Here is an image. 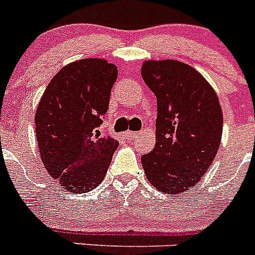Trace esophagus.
<instances>
[{
    "label": "esophagus",
    "mask_w": 255,
    "mask_h": 255,
    "mask_svg": "<svg viewBox=\"0 0 255 255\" xmlns=\"http://www.w3.org/2000/svg\"><path fill=\"white\" fill-rule=\"evenodd\" d=\"M125 135L128 136L129 139H135L139 136V132H134V131H126Z\"/></svg>",
    "instance_id": "obj_1"
}]
</instances>
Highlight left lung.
Listing matches in <instances>:
<instances>
[{
  "label": "left lung",
  "instance_id": "obj_1",
  "mask_svg": "<svg viewBox=\"0 0 255 255\" xmlns=\"http://www.w3.org/2000/svg\"><path fill=\"white\" fill-rule=\"evenodd\" d=\"M141 76L157 97V143L141 157L144 172L157 190L181 193L199 182L217 154L220 102L206 79L179 61H145Z\"/></svg>",
  "mask_w": 255,
  "mask_h": 255
}]
</instances>
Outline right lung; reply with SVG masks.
<instances>
[{
	"label": "right lung",
	"instance_id": "right-lung-1",
	"mask_svg": "<svg viewBox=\"0 0 255 255\" xmlns=\"http://www.w3.org/2000/svg\"><path fill=\"white\" fill-rule=\"evenodd\" d=\"M116 79L117 67L107 61H75L56 74L38 106L39 154L49 175L71 193L96 188L119 145L98 130Z\"/></svg>",
	"mask_w": 255,
	"mask_h": 255
}]
</instances>
